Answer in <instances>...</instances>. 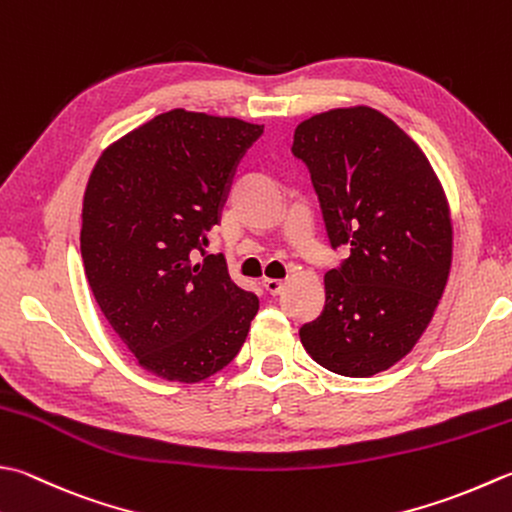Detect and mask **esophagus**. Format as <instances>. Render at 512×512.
I'll return each instance as SVG.
<instances>
[{
    "mask_svg": "<svg viewBox=\"0 0 512 512\" xmlns=\"http://www.w3.org/2000/svg\"><path fill=\"white\" fill-rule=\"evenodd\" d=\"M262 286L268 290L270 295H277V293H282V288H284V282L282 279H273V277H264L262 279Z\"/></svg>",
    "mask_w": 512,
    "mask_h": 512,
    "instance_id": "1",
    "label": "esophagus"
}]
</instances>
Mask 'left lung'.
Listing matches in <instances>:
<instances>
[{
	"label": "left lung",
	"mask_w": 512,
	"mask_h": 512,
	"mask_svg": "<svg viewBox=\"0 0 512 512\" xmlns=\"http://www.w3.org/2000/svg\"><path fill=\"white\" fill-rule=\"evenodd\" d=\"M290 150L308 168L330 246L350 253L326 273V306L299 337L337 375H377L413 350L446 288L444 188L422 148L368 106L313 115Z\"/></svg>",
	"instance_id": "8db88e82"
}]
</instances>
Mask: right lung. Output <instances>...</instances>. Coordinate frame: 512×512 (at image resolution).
<instances>
[{"label": "right lung", "instance_id": "add662e5", "mask_svg": "<svg viewBox=\"0 0 512 512\" xmlns=\"http://www.w3.org/2000/svg\"><path fill=\"white\" fill-rule=\"evenodd\" d=\"M264 126L168 110L108 146L90 173L82 259L108 324L148 373L195 384L233 362L259 310L206 254L239 159Z\"/></svg>", "mask_w": 512, "mask_h": 512}]
</instances>
